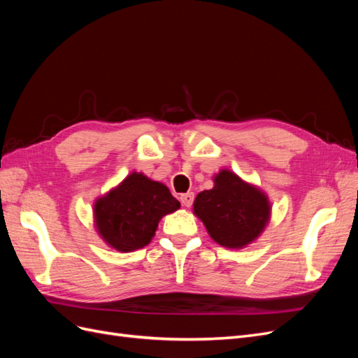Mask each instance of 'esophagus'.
<instances>
[{"label":"esophagus","mask_w":358,"mask_h":358,"mask_svg":"<svg viewBox=\"0 0 358 358\" xmlns=\"http://www.w3.org/2000/svg\"><path fill=\"white\" fill-rule=\"evenodd\" d=\"M194 201V194L192 192H187V194H180V203L182 206H185V208H189Z\"/></svg>","instance_id":"1"}]
</instances>
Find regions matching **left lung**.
I'll use <instances>...</instances> for the list:
<instances>
[{
	"instance_id": "1",
	"label": "left lung",
	"mask_w": 358,
	"mask_h": 358,
	"mask_svg": "<svg viewBox=\"0 0 358 358\" xmlns=\"http://www.w3.org/2000/svg\"><path fill=\"white\" fill-rule=\"evenodd\" d=\"M213 182L212 189L199 192L194 200V213L216 243L242 249L264 231L270 201L262 189L227 169L215 175Z\"/></svg>"
}]
</instances>
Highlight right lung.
I'll use <instances>...</instances> for the list:
<instances>
[{"label": "right lung", "mask_w": 358, "mask_h": 358, "mask_svg": "<svg viewBox=\"0 0 358 358\" xmlns=\"http://www.w3.org/2000/svg\"><path fill=\"white\" fill-rule=\"evenodd\" d=\"M180 208L164 183L133 171L94 203V222L101 239L119 252L146 246L159 220Z\"/></svg>", "instance_id": "obj_1"}]
</instances>
